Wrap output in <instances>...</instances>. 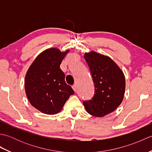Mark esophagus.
Wrapping results in <instances>:
<instances>
[{
  "mask_svg": "<svg viewBox=\"0 0 152 152\" xmlns=\"http://www.w3.org/2000/svg\"><path fill=\"white\" fill-rule=\"evenodd\" d=\"M72 89H74V91H75V92L77 91V87H76V85H73V86H72Z\"/></svg>",
  "mask_w": 152,
  "mask_h": 152,
  "instance_id": "esophagus-1",
  "label": "esophagus"
}]
</instances>
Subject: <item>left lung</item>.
<instances>
[{"mask_svg": "<svg viewBox=\"0 0 152 152\" xmlns=\"http://www.w3.org/2000/svg\"><path fill=\"white\" fill-rule=\"evenodd\" d=\"M84 58L95 85L93 97L83 104L86 111L95 117L114 112L124 97L125 78L120 68L110 57L91 51Z\"/></svg>", "mask_w": 152, "mask_h": 152, "instance_id": "obj_1", "label": "left lung"}]
</instances>
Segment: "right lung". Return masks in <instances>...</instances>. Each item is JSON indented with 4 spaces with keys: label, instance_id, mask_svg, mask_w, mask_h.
Instances as JSON below:
<instances>
[{
    "label": "right lung",
    "instance_id": "obj_1",
    "mask_svg": "<svg viewBox=\"0 0 152 152\" xmlns=\"http://www.w3.org/2000/svg\"><path fill=\"white\" fill-rule=\"evenodd\" d=\"M69 50L61 51L56 48L44 50L28 68L25 78V90L31 105L38 110L53 115L62 110L74 90L64 81L60 69Z\"/></svg>",
    "mask_w": 152,
    "mask_h": 152
}]
</instances>
